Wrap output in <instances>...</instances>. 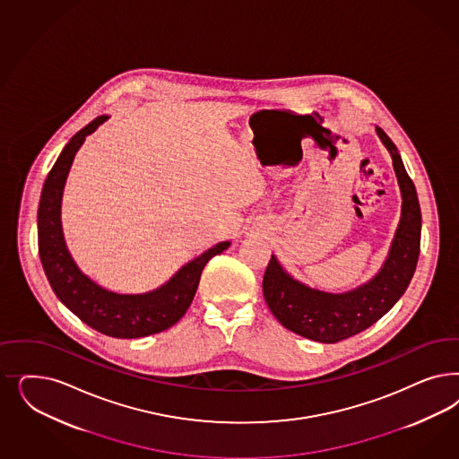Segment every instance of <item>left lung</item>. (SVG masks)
Masks as SVG:
<instances>
[{"mask_svg":"<svg viewBox=\"0 0 459 459\" xmlns=\"http://www.w3.org/2000/svg\"><path fill=\"white\" fill-rule=\"evenodd\" d=\"M392 157L399 182L402 212L395 237L377 275L348 292H325L294 279L272 255L264 275V297L283 327L302 338L338 342L375 325L390 311L414 277L420 248V206L399 150L382 128L375 126Z\"/></svg>","mask_w":459,"mask_h":459,"instance_id":"obj_1","label":"left lung"}]
</instances>
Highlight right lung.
Returning <instances> with one entry per match:
<instances>
[{
  "label": "right lung",
  "mask_w": 459,
  "mask_h": 459,
  "mask_svg": "<svg viewBox=\"0 0 459 459\" xmlns=\"http://www.w3.org/2000/svg\"><path fill=\"white\" fill-rule=\"evenodd\" d=\"M108 118V115L98 117L77 132L45 178L37 214L39 253L52 290L69 311L106 336L134 340L162 333L176 325L189 309L207 262L228 250L231 243L214 245L180 266L163 285L143 294L108 290L77 266L62 231V195L77 150L82 147L86 136L94 134Z\"/></svg>",
  "instance_id": "add662e5"
}]
</instances>
